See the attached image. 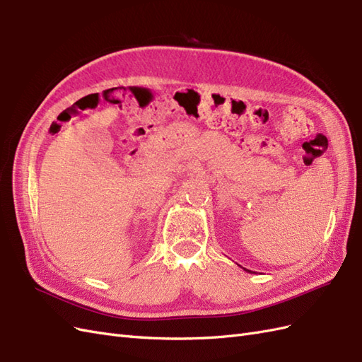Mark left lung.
Here are the masks:
<instances>
[{
    "instance_id": "left-lung-1",
    "label": "left lung",
    "mask_w": 362,
    "mask_h": 362,
    "mask_svg": "<svg viewBox=\"0 0 362 362\" xmlns=\"http://www.w3.org/2000/svg\"><path fill=\"white\" fill-rule=\"evenodd\" d=\"M245 270H246V272H249V273H252V272H250V270H247V269H245Z\"/></svg>"
}]
</instances>
